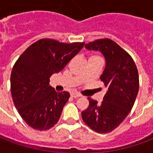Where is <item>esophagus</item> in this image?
Wrapping results in <instances>:
<instances>
[{"instance_id":"esophagus-1","label":"esophagus","mask_w":153,"mask_h":153,"mask_svg":"<svg viewBox=\"0 0 153 153\" xmlns=\"http://www.w3.org/2000/svg\"><path fill=\"white\" fill-rule=\"evenodd\" d=\"M70 96L72 97H74V98H77V97H81V95H80L79 93H71Z\"/></svg>"}]
</instances>
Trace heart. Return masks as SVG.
Here are the masks:
<instances>
[{
  "instance_id": "b5f03b06",
  "label": "heart",
  "mask_w": 153,
  "mask_h": 153,
  "mask_svg": "<svg viewBox=\"0 0 153 153\" xmlns=\"http://www.w3.org/2000/svg\"><path fill=\"white\" fill-rule=\"evenodd\" d=\"M94 58H99V57H98V56H94L91 57L90 59H94Z\"/></svg>"
}]
</instances>
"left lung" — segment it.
Instances as JSON below:
<instances>
[{
  "mask_svg": "<svg viewBox=\"0 0 153 153\" xmlns=\"http://www.w3.org/2000/svg\"><path fill=\"white\" fill-rule=\"evenodd\" d=\"M85 48L102 54L106 66L100 76L107 91L102 102L88 97L89 106L82 112L84 123L100 134L111 132L130 112L138 95L139 80L132 57L111 39H98Z\"/></svg>",
  "mask_w": 153,
  "mask_h": 153,
  "instance_id": "1",
  "label": "left lung"
}]
</instances>
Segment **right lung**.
<instances>
[{"label":"right lung","mask_w":153,"mask_h":153,"mask_svg":"<svg viewBox=\"0 0 153 153\" xmlns=\"http://www.w3.org/2000/svg\"><path fill=\"white\" fill-rule=\"evenodd\" d=\"M83 46V42L41 39L19 57L12 69L10 90L19 114L30 127L47 130L58 122L70 93L56 92L49 79L63 70Z\"/></svg>","instance_id":"add662e5"}]
</instances>
